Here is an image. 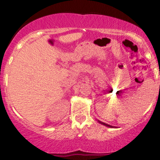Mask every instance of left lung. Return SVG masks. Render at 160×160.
<instances>
[{
    "instance_id": "obj_1",
    "label": "left lung",
    "mask_w": 160,
    "mask_h": 160,
    "mask_svg": "<svg viewBox=\"0 0 160 160\" xmlns=\"http://www.w3.org/2000/svg\"><path fill=\"white\" fill-rule=\"evenodd\" d=\"M98 122L100 123V124H101L104 125V126H107V127H108V128H114V127L111 126V125H109V124H105V123H103V122H100V121H98Z\"/></svg>"
}]
</instances>
